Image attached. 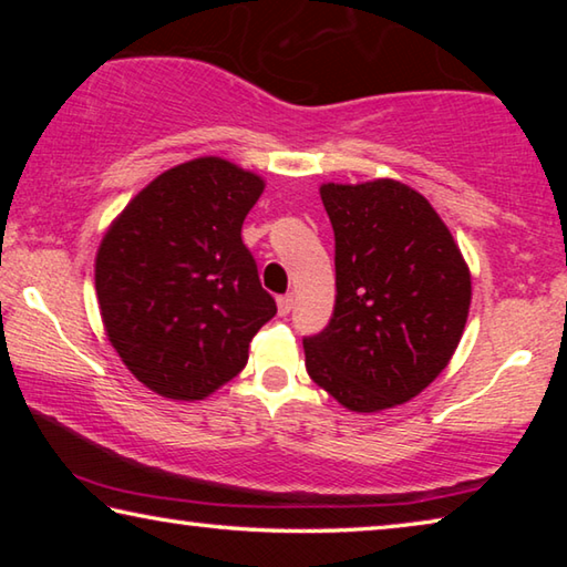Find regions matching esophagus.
Segmentation results:
<instances>
[{
  "label": "esophagus",
  "instance_id": "34e87169",
  "mask_svg": "<svg viewBox=\"0 0 567 567\" xmlns=\"http://www.w3.org/2000/svg\"><path fill=\"white\" fill-rule=\"evenodd\" d=\"M292 305H295V295L292 292L277 297V310H280V315H290Z\"/></svg>",
  "mask_w": 567,
  "mask_h": 567
}]
</instances>
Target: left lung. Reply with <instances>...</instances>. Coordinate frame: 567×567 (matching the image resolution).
Segmentation results:
<instances>
[{
    "instance_id": "left-lung-1",
    "label": "left lung",
    "mask_w": 567,
    "mask_h": 567,
    "mask_svg": "<svg viewBox=\"0 0 567 567\" xmlns=\"http://www.w3.org/2000/svg\"><path fill=\"white\" fill-rule=\"evenodd\" d=\"M334 233V310L305 344V368L354 412L425 390L453 358L470 310V272L420 192L395 179L322 185Z\"/></svg>"
}]
</instances>
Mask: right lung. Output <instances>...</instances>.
<instances>
[{
    "label": "right lung",
    "instance_id": "obj_1",
    "mask_svg": "<svg viewBox=\"0 0 567 567\" xmlns=\"http://www.w3.org/2000/svg\"><path fill=\"white\" fill-rule=\"evenodd\" d=\"M265 182L219 157L162 172L104 235L94 285L107 338L132 375L172 400H203L247 364L275 318L243 223Z\"/></svg>",
    "mask_w": 567,
    "mask_h": 567
}]
</instances>
